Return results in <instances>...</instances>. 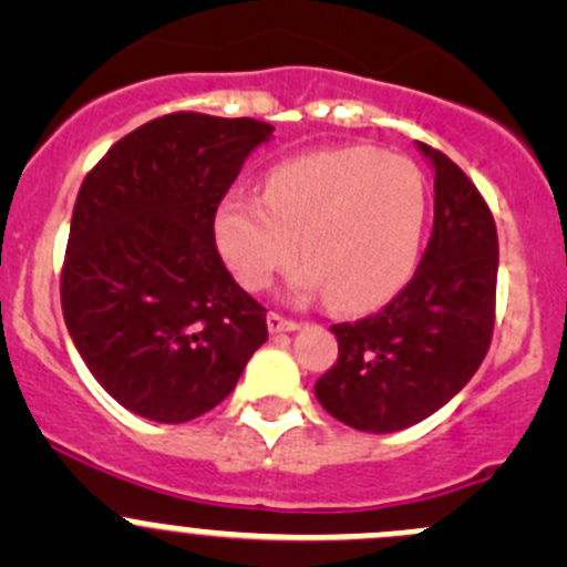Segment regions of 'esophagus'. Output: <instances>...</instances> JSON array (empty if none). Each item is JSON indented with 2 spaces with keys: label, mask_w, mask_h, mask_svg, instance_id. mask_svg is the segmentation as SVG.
Returning a JSON list of instances; mask_svg holds the SVG:
<instances>
[{
  "label": "esophagus",
  "mask_w": 567,
  "mask_h": 567,
  "mask_svg": "<svg viewBox=\"0 0 567 567\" xmlns=\"http://www.w3.org/2000/svg\"><path fill=\"white\" fill-rule=\"evenodd\" d=\"M299 320H293V318H285V316H279V312H268V329L271 331H293V329H299Z\"/></svg>",
  "instance_id": "34e87169"
}]
</instances>
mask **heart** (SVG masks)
I'll list each match as a JSON object with an SVG mask.
<instances>
[{"label": "heart", "instance_id": "1", "mask_svg": "<svg viewBox=\"0 0 567 567\" xmlns=\"http://www.w3.org/2000/svg\"><path fill=\"white\" fill-rule=\"evenodd\" d=\"M425 216V175L414 162L351 145L277 164L262 197L227 194L214 230L244 288H266L301 251V290L323 288L337 310H364L411 277Z\"/></svg>", "mask_w": 567, "mask_h": 567}]
</instances>
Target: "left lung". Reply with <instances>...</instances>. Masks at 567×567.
<instances>
[{
  "label": "left lung",
  "mask_w": 567,
  "mask_h": 567,
  "mask_svg": "<svg viewBox=\"0 0 567 567\" xmlns=\"http://www.w3.org/2000/svg\"><path fill=\"white\" fill-rule=\"evenodd\" d=\"M436 169L433 233L414 277L386 307L334 323L337 362L316 384L334 420L368 433L416 425L468 384L496 320L499 238L466 173L420 142Z\"/></svg>",
  "instance_id": "8db88e82"
}]
</instances>
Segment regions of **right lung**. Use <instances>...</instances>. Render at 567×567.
<instances>
[{
    "mask_svg": "<svg viewBox=\"0 0 567 567\" xmlns=\"http://www.w3.org/2000/svg\"><path fill=\"white\" fill-rule=\"evenodd\" d=\"M274 125L173 112L114 142L79 188L62 318L104 390L145 420L219 405L268 340L216 249V208Z\"/></svg>",
    "mask_w": 567,
    "mask_h": 567,
    "instance_id": "right-lung-1",
    "label": "right lung"
}]
</instances>
